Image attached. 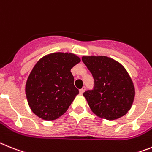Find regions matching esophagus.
<instances>
[{
    "instance_id": "1",
    "label": "esophagus",
    "mask_w": 152,
    "mask_h": 152,
    "mask_svg": "<svg viewBox=\"0 0 152 152\" xmlns=\"http://www.w3.org/2000/svg\"><path fill=\"white\" fill-rule=\"evenodd\" d=\"M85 90H86V87H85V86H83L82 89H80V94H83L84 93V91H85Z\"/></svg>"
}]
</instances>
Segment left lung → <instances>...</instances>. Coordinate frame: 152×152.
<instances>
[{"mask_svg": "<svg viewBox=\"0 0 152 152\" xmlns=\"http://www.w3.org/2000/svg\"><path fill=\"white\" fill-rule=\"evenodd\" d=\"M82 61L94 77L92 90L83 93L95 114L112 121L128 112L134 98V87L126 69L106 56H83Z\"/></svg>", "mask_w": 152, "mask_h": 152, "instance_id": "8db88e82", "label": "left lung"}]
</instances>
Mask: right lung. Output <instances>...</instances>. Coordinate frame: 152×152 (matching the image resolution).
<instances>
[{
	"mask_svg": "<svg viewBox=\"0 0 152 152\" xmlns=\"http://www.w3.org/2000/svg\"><path fill=\"white\" fill-rule=\"evenodd\" d=\"M80 62L75 55L56 52L45 56L35 64L25 86L28 103L35 115L52 121L68 110L79 94L70 70Z\"/></svg>",
	"mask_w": 152,
	"mask_h": 152,
	"instance_id": "add662e5",
	"label": "right lung"
}]
</instances>
